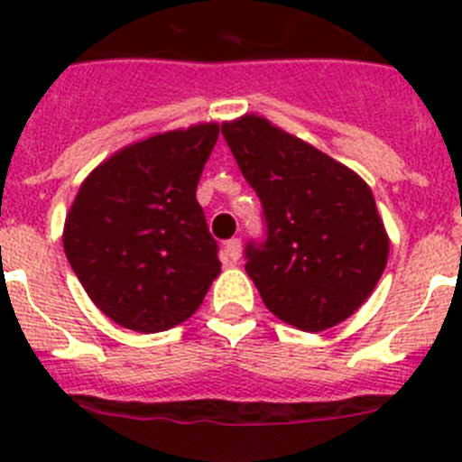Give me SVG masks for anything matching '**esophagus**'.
Segmentation results:
<instances>
[{"mask_svg":"<svg viewBox=\"0 0 462 462\" xmlns=\"http://www.w3.org/2000/svg\"><path fill=\"white\" fill-rule=\"evenodd\" d=\"M240 252H243V245H240L238 238H231L224 243V254H226V259L231 261V263H238Z\"/></svg>","mask_w":462,"mask_h":462,"instance_id":"esophagus-1","label":"esophagus"}]
</instances>
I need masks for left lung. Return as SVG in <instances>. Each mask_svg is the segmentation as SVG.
Segmentation results:
<instances>
[{
    "label": "left lung",
    "mask_w": 462,
    "mask_h": 462,
    "mask_svg": "<svg viewBox=\"0 0 462 462\" xmlns=\"http://www.w3.org/2000/svg\"><path fill=\"white\" fill-rule=\"evenodd\" d=\"M222 136L259 196L266 240L245 247V271L284 324L319 333L352 317L389 259L370 187L345 164L259 116Z\"/></svg>",
    "instance_id": "left-lung-1"
}]
</instances>
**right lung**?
<instances>
[{"label":"right lung","instance_id":"1","mask_svg":"<svg viewBox=\"0 0 462 462\" xmlns=\"http://www.w3.org/2000/svg\"><path fill=\"white\" fill-rule=\"evenodd\" d=\"M219 136L215 122L120 150L80 185L64 252L92 303L116 324L159 333L189 319L219 275L196 185Z\"/></svg>","mask_w":462,"mask_h":462}]
</instances>
